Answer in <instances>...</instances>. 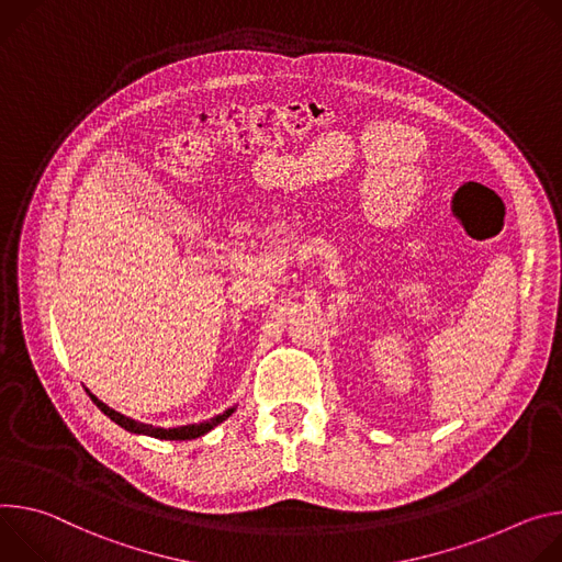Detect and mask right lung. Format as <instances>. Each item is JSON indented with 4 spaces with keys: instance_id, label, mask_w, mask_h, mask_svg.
Masks as SVG:
<instances>
[{
    "instance_id": "1",
    "label": "right lung",
    "mask_w": 562,
    "mask_h": 562,
    "mask_svg": "<svg viewBox=\"0 0 562 562\" xmlns=\"http://www.w3.org/2000/svg\"><path fill=\"white\" fill-rule=\"evenodd\" d=\"M89 393V391H87ZM89 397L93 400V404L106 415V417H111L117 426H122L124 430H130V432H138V435H151V438H158V440H194V438H201V435H205V432H210L214 426H218L223 419H227L232 413H234V408H227L225 413H221V415H216V417H212V419H207V422H201V424H187V426H178V428H156V426H151V424H143V422H136V419H132V417H124V415H120L117 411H113V408H109L106 404H102L95 395H91L89 393Z\"/></svg>"
}]
</instances>
